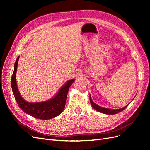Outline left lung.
I'll return each instance as SVG.
<instances>
[{"label":"left lung","mask_w":150,"mask_h":150,"mask_svg":"<svg viewBox=\"0 0 150 150\" xmlns=\"http://www.w3.org/2000/svg\"><path fill=\"white\" fill-rule=\"evenodd\" d=\"M90 102L91 104V106L93 107V108L94 110H96L99 112H101L102 113H104V114H107V115H115V114H117L122 111H123L128 106V105L126 106L124 108H122L121 109H118V110H111V109H108V108H102L101 106H99L96 103H94L91 99V98L90 96Z\"/></svg>","instance_id":"1"}]
</instances>
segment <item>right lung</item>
I'll list each match as a JSON object with an SVG mask.
<instances>
[{
	"label": "right lung",
	"instance_id": "right-lung-1",
	"mask_svg": "<svg viewBox=\"0 0 150 150\" xmlns=\"http://www.w3.org/2000/svg\"><path fill=\"white\" fill-rule=\"evenodd\" d=\"M19 56L17 58L14 65V70L11 79V87L16 101L21 110L35 118L49 120L61 114L66 105L68 91L74 79L69 80L62 86L56 96L47 101L40 103H29L25 101L20 95L17 89L16 75Z\"/></svg>",
	"mask_w": 150,
	"mask_h": 150
}]
</instances>
